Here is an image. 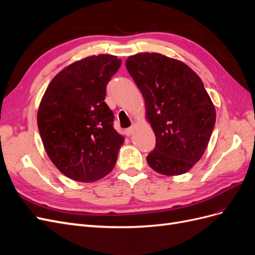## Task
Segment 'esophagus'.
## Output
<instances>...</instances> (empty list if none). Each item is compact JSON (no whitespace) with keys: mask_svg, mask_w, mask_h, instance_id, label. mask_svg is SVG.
I'll list each match as a JSON object with an SVG mask.
<instances>
[{"mask_svg":"<svg viewBox=\"0 0 255 255\" xmlns=\"http://www.w3.org/2000/svg\"><path fill=\"white\" fill-rule=\"evenodd\" d=\"M134 129H135V127H134V126H132V127L128 128H127V129L125 130V134H126L127 136L132 135V134L134 133Z\"/></svg>","mask_w":255,"mask_h":255,"instance_id":"1","label":"esophagus"}]
</instances>
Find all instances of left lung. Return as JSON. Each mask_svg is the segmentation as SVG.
<instances>
[{"mask_svg":"<svg viewBox=\"0 0 255 255\" xmlns=\"http://www.w3.org/2000/svg\"><path fill=\"white\" fill-rule=\"evenodd\" d=\"M126 66L156 137L146 156L149 166L165 175L186 173L202 157L216 122L203 82L183 61L159 53L136 54Z\"/></svg>","mask_w":255,"mask_h":255,"instance_id":"1","label":"left lung"}]
</instances>
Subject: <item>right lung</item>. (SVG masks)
Instances as JSON below:
<instances>
[{
    "mask_svg": "<svg viewBox=\"0 0 255 255\" xmlns=\"http://www.w3.org/2000/svg\"><path fill=\"white\" fill-rule=\"evenodd\" d=\"M120 66L121 59L107 54L75 61L54 76L41 99L37 125L45 152L73 181H98L117 161L125 137L114 128L104 100Z\"/></svg>",
    "mask_w": 255,
    "mask_h": 255,
    "instance_id": "1",
    "label": "right lung"
}]
</instances>
